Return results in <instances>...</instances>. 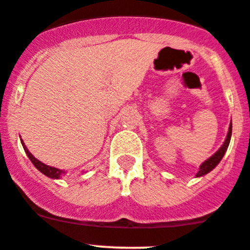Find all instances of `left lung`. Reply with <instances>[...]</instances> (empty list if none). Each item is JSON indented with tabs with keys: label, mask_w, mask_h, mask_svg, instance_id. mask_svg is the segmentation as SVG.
Listing matches in <instances>:
<instances>
[{
	"label": "left lung",
	"mask_w": 250,
	"mask_h": 250,
	"mask_svg": "<svg viewBox=\"0 0 250 250\" xmlns=\"http://www.w3.org/2000/svg\"><path fill=\"white\" fill-rule=\"evenodd\" d=\"M231 135H232V122H231V124H229V132H227L226 140H225L224 145H222L221 147H220V149L217 150V152L215 153L214 155H211V157H210L209 159H207L206 162H204L203 164L201 165V167H199V171L197 172V175H196L197 177L204 176V175H206V174H208V172L211 171V170L214 169V167H216V165L219 164L220 162H221L222 157H224L225 153H226V150H227V148H229V141H231Z\"/></svg>",
	"instance_id": "left-lung-1"
}]
</instances>
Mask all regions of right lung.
Returning a JSON list of instances; mask_svg holds the SVG:
<instances>
[{"label": "right lung", "mask_w": 250, "mask_h": 250, "mask_svg": "<svg viewBox=\"0 0 250 250\" xmlns=\"http://www.w3.org/2000/svg\"><path fill=\"white\" fill-rule=\"evenodd\" d=\"M21 145H23V148H24V150H25L26 155H28L29 159L31 160V163H33L34 165H35V167L39 170V171H41L42 174L46 175V176H48V177H51V179H61L62 175L65 174V171H64V170L57 169V167H49V165L43 164V163H41L40 160L36 159V158L34 157L30 152H29V149L26 148V146L24 145L23 140H21Z\"/></svg>", "instance_id": "add662e5"}]
</instances>
